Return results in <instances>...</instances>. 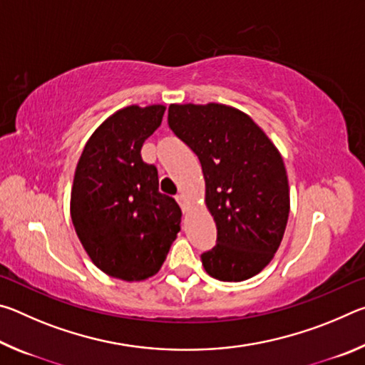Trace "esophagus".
I'll return each mask as SVG.
<instances>
[{"mask_svg":"<svg viewBox=\"0 0 365 365\" xmlns=\"http://www.w3.org/2000/svg\"><path fill=\"white\" fill-rule=\"evenodd\" d=\"M175 200H177L178 205H180L182 211H183V212H187V209H188V201H187V197H185V195H177V196H175Z\"/></svg>","mask_w":365,"mask_h":365,"instance_id":"obj_1","label":"esophagus"}]
</instances>
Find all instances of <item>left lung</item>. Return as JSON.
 <instances>
[{
	"label": "left lung",
	"mask_w": 365,
	"mask_h": 365,
	"mask_svg": "<svg viewBox=\"0 0 365 365\" xmlns=\"http://www.w3.org/2000/svg\"><path fill=\"white\" fill-rule=\"evenodd\" d=\"M169 127L201 163L217 245L201 255L209 275L243 282L282 243L289 187L282 154L248 114L227 104H170Z\"/></svg>",
	"instance_id": "left-lung-1"
}]
</instances>
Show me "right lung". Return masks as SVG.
<instances>
[{
	"label": "right lung",
	"instance_id": "1",
	"mask_svg": "<svg viewBox=\"0 0 365 365\" xmlns=\"http://www.w3.org/2000/svg\"><path fill=\"white\" fill-rule=\"evenodd\" d=\"M164 110L133 104L109 115L86 141L73 175V228L96 267L114 279L156 275L180 232V207L160 193L158 169L140 154Z\"/></svg>",
	"mask_w": 365,
	"mask_h": 365
}]
</instances>
